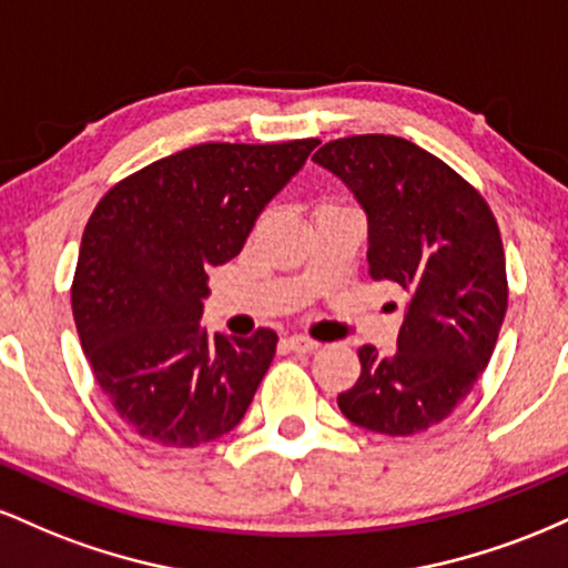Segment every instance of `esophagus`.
Here are the masks:
<instances>
[{"instance_id":"esophagus-1","label":"esophagus","mask_w":568,"mask_h":568,"mask_svg":"<svg viewBox=\"0 0 568 568\" xmlns=\"http://www.w3.org/2000/svg\"><path fill=\"white\" fill-rule=\"evenodd\" d=\"M285 347H288L291 352H315L317 349V342L315 338H310V336H302V334H293V336H288L285 338Z\"/></svg>"}]
</instances>
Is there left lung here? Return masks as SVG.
I'll return each mask as SVG.
<instances>
[{"label":"left lung","mask_w":568,"mask_h":568,"mask_svg":"<svg viewBox=\"0 0 568 568\" xmlns=\"http://www.w3.org/2000/svg\"><path fill=\"white\" fill-rule=\"evenodd\" d=\"M312 160L366 211L371 277L408 298L397 349H357L361 379L338 408L371 433H425L473 393L497 347L507 312L497 219L454 168L397 135L336 139Z\"/></svg>","instance_id":"1"}]
</instances>
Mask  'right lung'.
Masks as SVG:
<instances>
[{"instance_id":"right-lung-1","label":"right lung","mask_w":568,"mask_h":568,"mask_svg":"<svg viewBox=\"0 0 568 568\" xmlns=\"http://www.w3.org/2000/svg\"><path fill=\"white\" fill-rule=\"evenodd\" d=\"M317 139L200 143L114 184L84 226L71 310L93 376L143 440L194 448L240 425L277 334L207 336V272L243 251Z\"/></svg>"}]
</instances>
